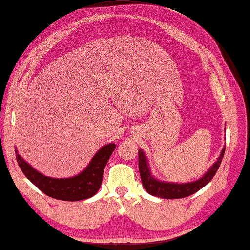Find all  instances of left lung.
Here are the masks:
<instances>
[{"instance_id":"left-lung-1","label":"left lung","mask_w":250,"mask_h":250,"mask_svg":"<svg viewBox=\"0 0 250 250\" xmlns=\"http://www.w3.org/2000/svg\"><path fill=\"white\" fill-rule=\"evenodd\" d=\"M225 149L226 147H224L223 151H221L217 162L210 167V169L201 177V179L191 183H184V184L162 182L155 179L151 174V170L148 168L146 154L142 152V149H139V152H138L139 153L138 154V156H139V171L144 189H146L149 195L165 199H181L190 196L192 193L200 190L202 187H204L213 179L219 168L221 160H223Z\"/></svg>"}]
</instances>
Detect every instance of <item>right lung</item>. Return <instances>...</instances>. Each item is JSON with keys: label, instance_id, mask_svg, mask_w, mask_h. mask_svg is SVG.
<instances>
[{"label": "right lung", "instance_id": "obj_1", "mask_svg": "<svg viewBox=\"0 0 250 250\" xmlns=\"http://www.w3.org/2000/svg\"><path fill=\"white\" fill-rule=\"evenodd\" d=\"M115 146L114 143L103 146L81 173L67 179H53L42 174L27 164L17 149L16 159L24 175L47 196L58 200L80 201L93 197L99 190L104 167Z\"/></svg>", "mask_w": 250, "mask_h": 250}]
</instances>
